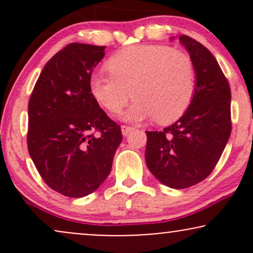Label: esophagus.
<instances>
[{
  "label": "esophagus",
  "mask_w": 253,
  "mask_h": 253,
  "mask_svg": "<svg viewBox=\"0 0 253 253\" xmlns=\"http://www.w3.org/2000/svg\"><path fill=\"white\" fill-rule=\"evenodd\" d=\"M133 130V127L130 126H121V132H123V134L126 136L127 134H129L130 132Z\"/></svg>",
  "instance_id": "obj_1"
}]
</instances>
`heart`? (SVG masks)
Here are the masks:
<instances>
[{"label":"heart","mask_w":253,"mask_h":253,"mask_svg":"<svg viewBox=\"0 0 253 253\" xmlns=\"http://www.w3.org/2000/svg\"><path fill=\"white\" fill-rule=\"evenodd\" d=\"M110 75L94 72L89 86L96 102L119 114L135 97L124 119L132 123L157 117L161 124L178 120L189 108L196 88L188 54L164 45H133L109 58Z\"/></svg>","instance_id":"1"}]
</instances>
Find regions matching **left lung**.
Returning a JSON list of instances; mask_svg holds the SVG:
<instances>
[{"instance_id":"left-lung-1","label":"left lung","mask_w":253,"mask_h":253,"mask_svg":"<svg viewBox=\"0 0 253 253\" xmlns=\"http://www.w3.org/2000/svg\"><path fill=\"white\" fill-rule=\"evenodd\" d=\"M178 40L195 68V95L175 124L146 130L145 151L152 175L172 189L189 188L211 175L232 129L231 89L215 57L193 38L178 36Z\"/></svg>"}]
</instances>
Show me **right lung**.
Here are the masks:
<instances>
[{"mask_svg":"<svg viewBox=\"0 0 253 253\" xmlns=\"http://www.w3.org/2000/svg\"><path fill=\"white\" fill-rule=\"evenodd\" d=\"M104 48L65 46L43 66L28 103V152L43 182L64 196L96 190L123 140L120 126L90 92V76Z\"/></svg>","mask_w":253,"mask_h":253,"instance_id":"right-lung-1","label":"right lung"}]
</instances>
